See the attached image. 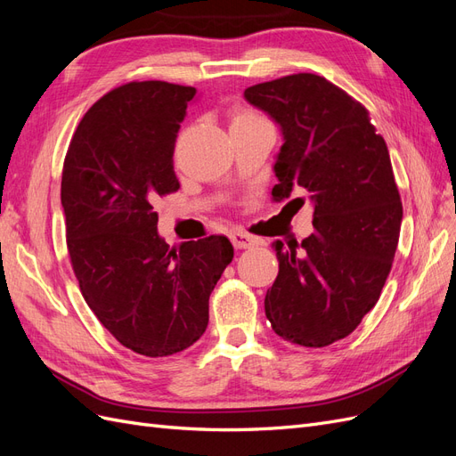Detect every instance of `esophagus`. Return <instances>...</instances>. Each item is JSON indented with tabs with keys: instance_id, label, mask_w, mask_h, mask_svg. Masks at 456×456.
Wrapping results in <instances>:
<instances>
[{
	"instance_id": "esophagus-1",
	"label": "esophagus",
	"mask_w": 456,
	"mask_h": 456,
	"mask_svg": "<svg viewBox=\"0 0 456 456\" xmlns=\"http://www.w3.org/2000/svg\"><path fill=\"white\" fill-rule=\"evenodd\" d=\"M230 240L236 249H249V247L256 245V240L253 236H249V233H243V232H232Z\"/></svg>"
}]
</instances>
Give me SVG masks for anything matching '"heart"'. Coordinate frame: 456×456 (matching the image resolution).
Returning <instances> with one entry per match:
<instances>
[{
  "label": "heart",
  "instance_id": "obj_1",
  "mask_svg": "<svg viewBox=\"0 0 456 456\" xmlns=\"http://www.w3.org/2000/svg\"><path fill=\"white\" fill-rule=\"evenodd\" d=\"M256 119H262V118L256 116L255 112H249V110H236V112L232 114V126H238V123H249Z\"/></svg>",
  "mask_w": 456,
  "mask_h": 456
}]
</instances>
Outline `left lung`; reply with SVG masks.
Masks as SVG:
<instances>
[{
	"label": "left lung",
	"instance_id": "obj_1",
	"mask_svg": "<svg viewBox=\"0 0 456 456\" xmlns=\"http://www.w3.org/2000/svg\"><path fill=\"white\" fill-rule=\"evenodd\" d=\"M243 94L281 127L273 200L298 188L314 205L308 238L273 243L280 272L266 317L289 342L329 346L377 305L392 268L403 207L388 146L367 108L322 76H285Z\"/></svg>",
	"mask_w": 456,
	"mask_h": 456
}]
</instances>
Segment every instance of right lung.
<instances>
[{
	"instance_id": "1",
	"label": "right lung",
	"mask_w": 456,
	"mask_h": 456,
	"mask_svg": "<svg viewBox=\"0 0 456 456\" xmlns=\"http://www.w3.org/2000/svg\"><path fill=\"white\" fill-rule=\"evenodd\" d=\"M194 87L131 81L96 101L68 146L61 201L81 295L123 346L163 357L191 346L209 323V297L233 247L209 236L169 247L154 201L181 188L176 133Z\"/></svg>"
}]
</instances>
